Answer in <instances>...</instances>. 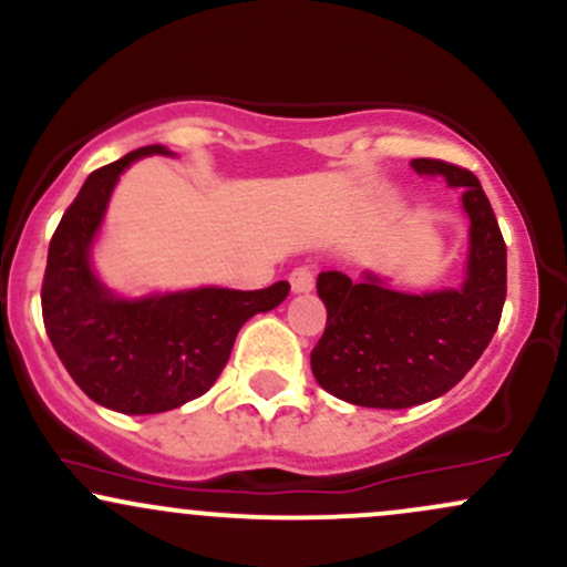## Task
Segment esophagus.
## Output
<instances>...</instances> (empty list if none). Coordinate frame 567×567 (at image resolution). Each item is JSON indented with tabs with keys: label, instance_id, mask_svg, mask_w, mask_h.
<instances>
[{
	"label": "esophagus",
	"instance_id": "esophagus-1",
	"mask_svg": "<svg viewBox=\"0 0 567 567\" xmlns=\"http://www.w3.org/2000/svg\"><path fill=\"white\" fill-rule=\"evenodd\" d=\"M290 288H293L296 293H307V290H312L315 288V266L312 264L296 266V269L290 271Z\"/></svg>",
	"mask_w": 567,
	"mask_h": 567
}]
</instances>
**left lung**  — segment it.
I'll use <instances>...</instances> for the list:
<instances>
[{
    "mask_svg": "<svg viewBox=\"0 0 567 567\" xmlns=\"http://www.w3.org/2000/svg\"><path fill=\"white\" fill-rule=\"evenodd\" d=\"M412 166L463 188L468 279L460 290L409 296L374 277H317L328 322L312 350V374L322 390L354 406L409 409L444 395L487 350L506 301V241L474 172L439 158H414Z\"/></svg>",
    "mask_w": 567,
    "mask_h": 567,
    "instance_id": "left-lung-1",
    "label": "left lung"
}]
</instances>
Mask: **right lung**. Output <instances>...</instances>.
Segmentation results:
<instances>
[{
  "label": "right lung",
  "mask_w": 567,
  "mask_h": 567,
  "mask_svg": "<svg viewBox=\"0 0 567 567\" xmlns=\"http://www.w3.org/2000/svg\"><path fill=\"white\" fill-rule=\"evenodd\" d=\"M147 145L91 172L48 250L42 320L55 354L91 401L123 414H158L204 395L226 369L239 328L285 301L290 285L260 290L202 288L188 293L121 301L99 285L89 247L110 193Z\"/></svg>",
  "instance_id": "1"
}]
</instances>
